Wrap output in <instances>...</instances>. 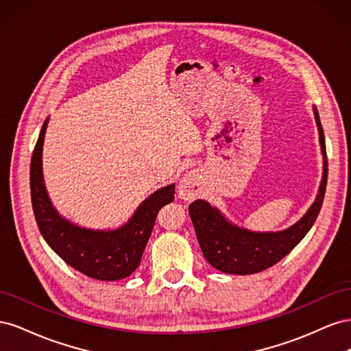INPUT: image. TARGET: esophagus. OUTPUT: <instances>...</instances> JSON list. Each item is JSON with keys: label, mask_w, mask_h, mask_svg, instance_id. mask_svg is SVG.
<instances>
[{"label": "esophagus", "mask_w": 351, "mask_h": 351, "mask_svg": "<svg viewBox=\"0 0 351 351\" xmlns=\"http://www.w3.org/2000/svg\"><path fill=\"white\" fill-rule=\"evenodd\" d=\"M202 193V177L196 171H187L178 184V196L184 200H193Z\"/></svg>", "instance_id": "1"}]
</instances>
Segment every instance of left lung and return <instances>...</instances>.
<instances>
[{
	"instance_id": "8db88e82",
	"label": "left lung",
	"mask_w": 351,
	"mask_h": 351,
	"mask_svg": "<svg viewBox=\"0 0 351 351\" xmlns=\"http://www.w3.org/2000/svg\"><path fill=\"white\" fill-rule=\"evenodd\" d=\"M313 114L319 132L322 180L315 202L291 227L281 231H252L231 222L206 200L197 199L189 206L202 253L215 269L234 275H249L267 269L287 256L315 224L324 204L328 159L322 124L315 105Z\"/></svg>"
}]
</instances>
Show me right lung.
I'll return each instance as SVG.
<instances>
[{"label":"right lung","mask_w":351,"mask_h":351,"mask_svg":"<svg viewBox=\"0 0 351 351\" xmlns=\"http://www.w3.org/2000/svg\"><path fill=\"white\" fill-rule=\"evenodd\" d=\"M48 123L49 119L42 125L30 162L32 206L42 237L62 261L90 278L117 281L129 277L139 267L159 209L174 200V183L155 190L129 221L114 230L74 224L52 205L45 187L42 151Z\"/></svg>","instance_id":"add662e5"}]
</instances>
